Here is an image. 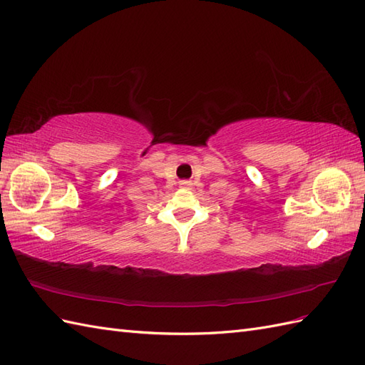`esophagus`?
Listing matches in <instances>:
<instances>
[{
	"label": "esophagus",
	"instance_id": "1",
	"mask_svg": "<svg viewBox=\"0 0 365 365\" xmlns=\"http://www.w3.org/2000/svg\"><path fill=\"white\" fill-rule=\"evenodd\" d=\"M192 182L190 181H181V187H190Z\"/></svg>",
	"mask_w": 365,
	"mask_h": 365
}]
</instances>
